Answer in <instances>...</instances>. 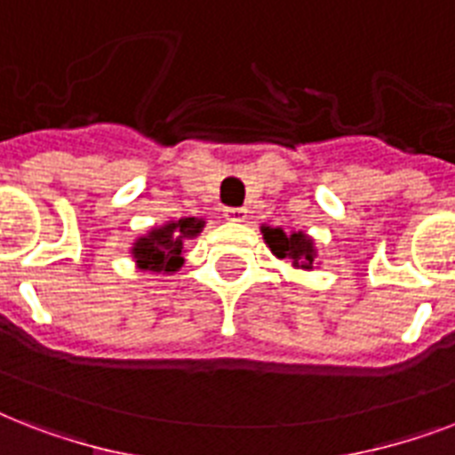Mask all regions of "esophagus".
<instances>
[{
  "label": "esophagus",
  "mask_w": 455,
  "mask_h": 455,
  "mask_svg": "<svg viewBox=\"0 0 455 455\" xmlns=\"http://www.w3.org/2000/svg\"><path fill=\"white\" fill-rule=\"evenodd\" d=\"M224 217L231 221H245L248 220V210H245V207H227V210H224Z\"/></svg>",
  "instance_id": "34e87169"
}]
</instances>
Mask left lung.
<instances>
[{
	"mask_svg": "<svg viewBox=\"0 0 455 455\" xmlns=\"http://www.w3.org/2000/svg\"><path fill=\"white\" fill-rule=\"evenodd\" d=\"M262 238L267 243V248L271 250V255L276 259H288L292 269L314 271L318 267V250L316 241L304 231H291L285 234L281 227H269L262 224L259 227Z\"/></svg>",
	"mask_w": 455,
	"mask_h": 455,
	"instance_id": "obj_1",
	"label": "left lung"
}]
</instances>
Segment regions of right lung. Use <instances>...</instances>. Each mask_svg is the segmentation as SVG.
Listing matches in <instances>:
<instances>
[{
  "instance_id": "right-lung-1",
  "label": "right lung",
  "mask_w": 455,
  "mask_h": 455,
  "mask_svg": "<svg viewBox=\"0 0 455 455\" xmlns=\"http://www.w3.org/2000/svg\"><path fill=\"white\" fill-rule=\"evenodd\" d=\"M207 221L203 217H181L151 227L132 243L130 255L139 271L172 276L184 267V245L198 238Z\"/></svg>"
}]
</instances>
